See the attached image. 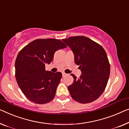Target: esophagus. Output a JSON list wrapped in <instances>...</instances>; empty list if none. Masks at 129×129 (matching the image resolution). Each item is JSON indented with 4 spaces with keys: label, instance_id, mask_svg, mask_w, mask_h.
<instances>
[{
    "label": "esophagus",
    "instance_id": "esophagus-1",
    "mask_svg": "<svg viewBox=\"0 0 129 129\" xmlns=\"http://www.w3.org/2000/svg\"><path fill=\"white\" fill-rule=\"evenodd\" d=\"M66 75H67V74H65V73H64V72L62 73V77H64V76H65Z\"/></svg>",
    "mask_w": 129,
    "mask_h": 129
}]
</instances>
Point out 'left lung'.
<instances>
[{
  "mask_svg": "<svg viewBox=\"0 0 129 129\" xmlns=\"http://www.w3.org/2000/svg\"><path fill=\"white\" fill-rule=\"evenodd\" d=\"M72 50L75 62L82 72L79 79L74 74V82L68 88L72 99L86 104L97 100L106 87L110 74L107 53L101 45L83 36L62 39Z\"/></svg>",
  "mask_w": 129,
  "mask_h": 129,
  "instance_id": "left-lung-1",
  "label": "left lung"
}]
</instances>
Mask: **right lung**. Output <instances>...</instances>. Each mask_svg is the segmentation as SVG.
Returning <instances> with one entry per match:
<instances>
[{
	"label": "right lung",
	"instance_id": "right-lung-1",
	"mask_svg": "<svg viewBox=\"0 0 129 129\" xmlns=\"http://www.w3.org/2000/svg\"><path fill=\"white\" fill-rule=\"evenodd\" d=\"M66 47L60 40L40 39L18 53L15 62V78L29 100L43 104L54 99L62 74L46 71L45 64H50L55 51Z\"/></svg>",
	"mask_w": 129,
	"mask_h": 129
}]
</instances>
